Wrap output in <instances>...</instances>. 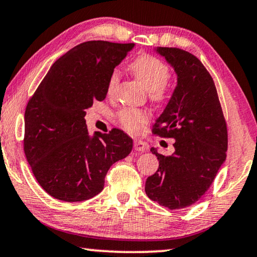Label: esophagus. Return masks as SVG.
Masks as SVG:
<instances>
[{
    "label": "esophagus",
    "mask_w": 257,
    "mask_h": 257,
    "mask_svg": "<svg viewBox=\"0 0 257 257\" xmlns=\"http://www.w3.org/2000/svg\"><path fill=\"white\" fill-rule=\"evenodd\" d=\"M134 149H135L136 151H140V152H144L148 150V145L144 143L143 141H134Z\"/></svg>",
    "instance_id": "esophagus-1"
}]
</instances>
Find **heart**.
Instances as JSON below:
<instances>
[{
  "label": "heart",
  "instance_id": "heart-1",
  "mask_svg": "<svg viewBox=\"0 0 257 257\" xmlns=\"http://www.w3.org/2000/svg\"><path fill=\"white\" fill-rule=\"evenodd\" d=\"M133 74L140 83L149 91L150 98L155 101H162L166 97V83L170 78V70L165 63L151 55H141L130 64ZM120 83V72L112 71L107 82V92L113 94ZM118 121L129 133H137L148 121L149 114L143 109L125 108L118 112Z\"/></svg>",
  "mask_w": 257,
  "mask_h": 257
}]
</instances>
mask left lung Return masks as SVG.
<instances>
[{"mask_svg":"<svg viewBox=\"0 0 257 257\" xmlns=\"http://www.w3.org/2000/svg\"><path fill=\"white\" fill-rule=\"evenodd\" d=\"M155 51L174 69L177 86L153 133L175 142L171 156L151 148L159 167L147 179L145 193L165 208L182 209L205 194L226 159V122L211 76L196 56L179 48Z\"/></svg>","mask_w":257,"mask_h":257,"instance_id":"left-lung-1","label":"left lung"}]
</instances>
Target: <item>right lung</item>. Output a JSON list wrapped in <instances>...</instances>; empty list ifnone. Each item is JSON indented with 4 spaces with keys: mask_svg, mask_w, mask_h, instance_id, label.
Masks as SVG:
<instances>
[{
    "mask_svg": "<svg viewBox=\"0 0 257 257\" xmlns=\"http://www.w3.org/2000/svg\"><path fill=\"white\" fill-rule=\"evenodd\" d=\"M135 44L86 41L56 60L25 109L24 152L37 181L56 200L80 202L104 189L133 140L120 129L87 132L85 109L102 101L114 68Z\"/></svg>",
    "mask_w": 257,
    "mask_h": 257,
    "instance_id": "right-lung-1",
    "label": "right lung"
}]
</instances>
